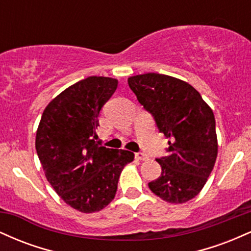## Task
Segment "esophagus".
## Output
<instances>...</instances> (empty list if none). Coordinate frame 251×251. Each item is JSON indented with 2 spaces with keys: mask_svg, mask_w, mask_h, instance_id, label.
Returning <instances> with one entry per match:
<instances>
[{
  "mask_svg": "<svg viewBox=\"0 0 251 251\" xmlns=\"http://www.w3.org/2000/svg\"><path fill=\"white\" fill-rule=\"evenodd\" d=\"M135 159L137 160H148L149 157H148V154L143 153V152H137V153H135Z\"/></svg>",
  "mask_w": 251,
  "mask_h": 251,
  "instance_id": "obj_1",
  "label": "esophagus"
}]
</instances>
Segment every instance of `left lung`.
I'll use <instances>...</instances> for the list:
<instances>
[{"mask_svg": "<svg viewBox=\"0 0 251 251\" xmlns=\"http://www.w3.org/2000/svg\"><path fill=\"white\" fill-rule=\"evenodd\" d=\"M127 82L169 139L168 154L155 159L162 174L150 181V190L172 204L192 200L205 185L217 158L214 112L198 91L177 77L146 73Z\"/></svg>", "mask_w": 251, "mask_h": 251, "instance_id": "1", "label": "left lung"}]
</instances>
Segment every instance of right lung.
Returning <instances> with one entry per match:
<instances>
[{
	"label": "right lung",
	"mask_w": 251,
	"mask_h": 251,
	"mask_svg": "<svg viewBox=\"0 0 251 251\" xmlns=\"http://www.w3.org/2000/svg\"><path fill=\"white\" fill-rule=\"evenodd\" d=\"M117 87L118 80L107 76L77 81L48 103L36 131L46 178L66 204L83 214L113 201L123 169L134 159L133 152L97 142L100 109Z\"/></svg>",
	"instance_id": "obj_1"
}]
</instances>
